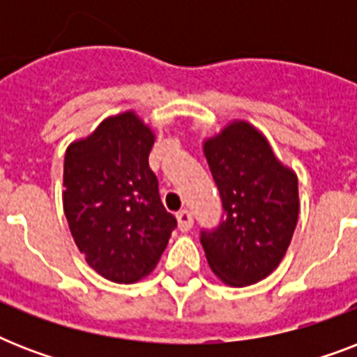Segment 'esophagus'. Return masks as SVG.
<instances>
[{"instance_id":"34e87169","label":"esophagus","mask_w":357,"mask_h":357,"mask_svg":"<svg viewBox=\"0 0 357 357\" xmlns=\"http://www.w3.org/2000/svg\"><path fill=\"white\" fill-rule=\"evenodd\" d=\"M178 228L181 231H189L192 228V213L187 211V209H181L178 213Z\"/></svg>"}]
</instances>
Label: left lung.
<instances>
[{
  "instance_id": "obj_1",
  "label": "left lung",
  "mask_w": 357,
  "mask_h": 357,
  "mask_svg": "<svg viewBox=\"0 0 357 357\" xmlns=\"http://www.w3.org/2000/svg\"><path fill=\"white\" fill-rule=\"evenodd\" d=\"M226 213L202 246L229 287L265 280L285 257L298 222V178L272 151L261 129L234 119L202 142Z\"/></svg>"
}]
</instances>
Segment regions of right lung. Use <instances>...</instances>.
I'll return each mask as SVG.
<instances>
[{
  "mask_svg": "<svg viewBox=\"0 0 357 357\" xmlns=\"http://www.w3.org/2000/svg\"><path fill=\"white\" fill-rule=\"evenodd\" d=\"M153 142V129L129 109L66 148L63 207L70 234L89 266L114 283L148 276L176 228L148 165Z\"/></svg>",
  "mask_w": 357,
  "mask_h": 357,
  "instance_id": "add662e5",
  "label": "right lung"
}]
</instances>
